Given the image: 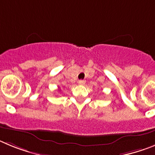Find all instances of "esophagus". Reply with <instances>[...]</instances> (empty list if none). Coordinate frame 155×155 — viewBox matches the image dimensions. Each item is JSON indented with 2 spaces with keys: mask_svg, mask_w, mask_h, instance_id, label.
Segmentation results:
<instances>
[{
  "mask_svg": "<svg viewBox=\"0 0 155 155\" xmlns=\"http://www.w3.org/2000/svg\"><path fill=\"white\" fill-rule=\"evenodd\" d=\"M78 83H79V85H84L85 83H86V80H84V79H81V80L78 81Z\"/></svg>",
  "mask_w": 155,
  "mask_h": 155,
  "instance_id": "obj_1",
  "label": "esophagus"
}]
</instances>
